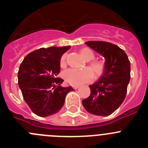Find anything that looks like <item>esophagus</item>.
<instances>
[{
	"mask_svg": "<svg viewBox=\"0 0 148 148\" xmlns=\"http://www.w3.org/2000/svg\"><path fill=\"white\" fill-rule=\"evenodd\" d=\"M78 87H79V86H73V88L75 89V90H76V89H78Z\"/></svg>",
	"mask_w": 148,
	"mask_h": 148,
	"instance_id": "34e87169",
	"label": "esophagus"
}]
</instances>
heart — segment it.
<instances>
[{
    "instance_id": "heart-1",
    "label": "heart",
    "mask_w": 148,
    "mask_h": 148,
    "mask_svg": "<svg viewBox=\"0 0 148 148\" xmlns=\"http://www.w3.org/2000/svg\"><path fill=\"white\" fill-rule=\"evenodd\" d=\"M80 54L84 59L89 61V68L92 70L95 77H99L102 75L105 69L104 63L99 60H93L95 59V53L91 49L88 48H84L80 51ZM66 55L64 54L61 56L60 60V64L61 66H64L66 65ZM92 72L89 69H84V70L68 69L64 72L63 77L64 80L71 85L78 86L87 83L92 80L93 74Z\"/></svg>"
}]
</instances>
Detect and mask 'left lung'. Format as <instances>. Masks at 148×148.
Returning <instances> with one entry per match:
<instances>
[{
  "label": "left lung",
  "instance_id": "8db88e82",
  "mask_svg": "<svg viewBox=\"0 0 148 148\" xmlns=\"http://www.w3.org/2000/svg\"><path fill=\"white\" fill-rule=\"evenodd\" d=\"M85 44L104 56L105 69L99 80L89 86L90 95L82 100V104L91 114L109 116L125 100L130 79V62L125 51L117 45L93 40Z\"/></svg>",
  "mask_w": 148,
  "mask_h": 148
}]
</instances>
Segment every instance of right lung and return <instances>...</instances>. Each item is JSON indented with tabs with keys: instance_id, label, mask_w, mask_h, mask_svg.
I'll return each instance as SVG.
<instances>
[{
	"instance_id": "right-lung-1",
	"label": "right lung",
	"mask_w": 148,
	"mask_h": 148,
	"mask_svg": "<svg viewBox=\"0 0 148 148\" xmlns=\"http://www.w3.org/2000/svg\"><path fill=\"white\" fill-rule=\"evenodd\" d=\"M68 47L40 48L26 56L18 73V85L31 110L40 117L58 113L72 87H63L60 60Z\"/></svg>"
}]
</instances>
